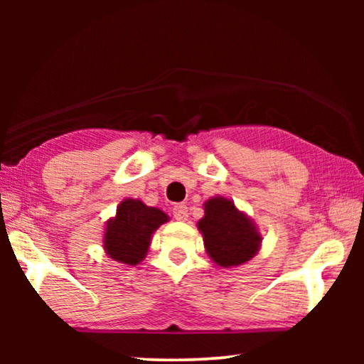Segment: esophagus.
<instances>
[{
  "label": "esophagus",
  "mask_w": 364,
  "mask_h": 364,
  "mask_svg": "<svg viewBox=\"0 0 364 364\" xmlns=\"http://www.w3.org/2000/svg\"><path fill=\"white\" fill-rule=\"evenodd\" d=\"M188 207L184 205V204H176L175 207H173V217H175V220H178V221H184V220H188Z\"/></svg>",
  "instance_id": "34e87169"
}]
</instances>
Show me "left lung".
I'll list each match as a JSON object with an SVG mask.
<instances>
[{
	"instance_id": "obj_1",
	"label": "left lung",
	"mask_w": 364,
	"mask_h": 364,
	"mask_svg": "<svg viewBox=\"0 0 364 364\" xmlns=\"http://www.w3.org/2000/svg\"><path fill=\"white\" fill-rule=\"evenodd\" d=\"M208 255L220 267L249 262L260 247V234L230 199L213 197L205 202V217L199 223Z\"/></svg>"
}]
</instances>
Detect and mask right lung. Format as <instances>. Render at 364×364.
<instances>
[{
	"instance_id": "1",
	"label": "right lung",
	"mask_w": 364,
	"mask_h": 364,
	"mask_svg": "<svg viewBox=\"0 0 364 364\" xmlns=\"http://www.w3.org/2000/svg\"><path fill=\"white\" fill-rule=\"evenodd\" d=\"M167 220V215L159 208L125 199L117 208V217L107 223L104 247L114 260L138 264L149 247L152 232Z\"/></svg>"
}]
</instances>
